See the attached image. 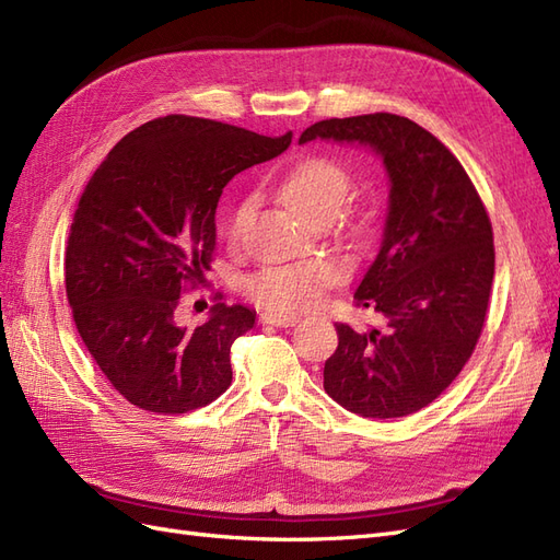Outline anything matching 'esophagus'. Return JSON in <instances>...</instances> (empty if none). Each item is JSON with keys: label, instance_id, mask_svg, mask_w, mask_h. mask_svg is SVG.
I'll list each match as a JSON object with an SVG mask.
<instances>
[{"label": "esophagus", "instance_id": "esophagus-1", "mask_svg": "<svg viewBox=\"0 0 560 560\" xmlns=\"http://www.w3.org/2000/svg\"><path fill=\"white\" fill-rule=\"evenodd\" d=\"M261 325H273V327H294L296 325V317H290V315H273V313H264L259 317Z\"/></svg>", "mask_w": 560, "mask_h": 560}]
</instances>
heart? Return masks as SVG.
<instances>
[{
    "instance_id": "b5f03b06",
    "label": "heart",
    "mask_w": 560,
    "mask_h": 560,
    "mask_svg": "<svg viewBox=\"0 0 560 560\" xmlns=\"http://www.w3.org/2000/svg\"><path fill=\"white\" fill-rule=\"evenodd\" d=\"M354 182L336 161L308 156L294 163L278 184V196L301 222L319 224L343 210ZM254 212V200L245 198L229 217V238H243ZM336 268L325 259H306L287 266H266L243 282L245 296L264 311L303 313L315 308L336 284Z\"/></svg>"
}]
</instances>
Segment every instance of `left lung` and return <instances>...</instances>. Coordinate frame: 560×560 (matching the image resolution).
Segmentation results:
<instances>
[{"label":"left lung","instance_id":"8db88e82","mask_svg":"<svg viewBox=\"0 0 560 560\" xmlns=\"http://www.w3.org/2000/svg\"><path fill=\"white\" fill-rule=\"evenodd\" d=\"M317 138L374 147L389 175L383 245L354 292V306L385 325L338 322L325 389L364 418L411 416L444 393L479 343L495 276L490 217L460 161L411 118H327L299 142Z\"/></svg>","mask_w":560,"mask_h":560}]
</instances>
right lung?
<instances>
[{
  "mask_svg": "<svg viewBox=\"0 0 560 560\" xmlns=\"http://www.w3.org/2000/svg\"><path fill=\"white\" fill-rule=\"evenodd\" d=\"M290 142L167 114L128 132L89 179L65 249L67 301L91 358L138 409L189 413L229 389L231 346L254 313L214 303L186 329L179 296L210 270L224 186Z\"/></svg>",
  "mask_w": 560,
  "mask_h": 560,
  "instance_id": "1",
  "label": "right lung"
}]
</instances>
